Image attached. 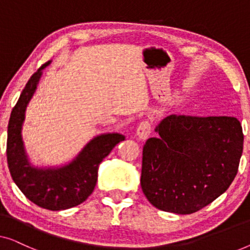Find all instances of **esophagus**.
I'll return each mask as SVG.
<instances>
[{
  "instance_id": "1",
  "label": "esophagus",
  "mask_w": 250,
  "mask_h": 250,
  "mask_svg": "<svg viewBox=\"0 0 250 250\" xmlns=\"http://www.w3.org/2000/svg\"><path fill=\"white\" fill-rule=\"evenodd\" d=\"M151 133V124L148 121H143L139 124L138 129H136V134L141 140H146Z\"/></svg>"
}]
</instances>
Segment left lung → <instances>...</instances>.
Masks as SVG:
<instances>
[{"label":"left lung","mask_w":250,"mask_h":250,"mask_svg":"<svg viewBox=\"0 0 250 250\" xmlns=\"http://www.w3.org/2000/svg\"><path fill=\"white\" fill-rule=\"evenodd\" d=\"M143 146L141 188L160 210L192 214L224 193L244 148L240 122L228 116L170 115Z\"/></svg>","instance_id":"left-lung-1"}]
</instances>
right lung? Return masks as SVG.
Segmentation results:
<instances>
[{
    "label": "right lung",
    "instance_id": "right-lung-1",
    "mask_svg": "<svg viewBox=\"0 0 250 250\" xmlns=\"http://www.w3.org/2000/svg\"><path fill=\"white\" fill-rule=\"evenodd\" d=\"M49 64L44 63L33 74L12 109L8 125L6 159L12 180L26 198L45 209L62 210L82 204L93 192L99 165L125 136L118 133L95 136L73 162L57 168L30 165L23 148L21 127L27 104L35 93L43 69Z\"/></svg>",
    "mask_w": 250,
    "mask_h": 250
}]
</instances>
